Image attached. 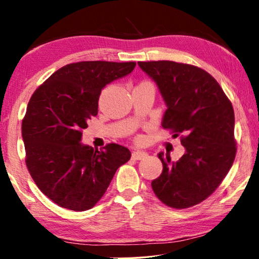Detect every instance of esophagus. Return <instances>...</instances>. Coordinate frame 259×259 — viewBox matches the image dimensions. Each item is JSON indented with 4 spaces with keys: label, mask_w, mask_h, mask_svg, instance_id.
<instances>
[{
    "label": "esophagus",
    "mask_w": 259,
    "mask_h": 259,
    "mask_svg": "<svg viewBox=\"0 0 259 259\" xmlns=\"http://www.w3.org/2000/svg\"><path fill=\"white\" fill-rule=\"evenodd\" d=\"M148 156L147 152L144 151H134L132 153V158L135 160H140V159H143V158H146Z\"/></svg>",
    "instance_id": "1"
}]
</instances>
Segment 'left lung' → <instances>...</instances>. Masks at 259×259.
I'll return each instance as SVG.
<instances>
[{"instance_id":"1","label":"left lung","mask_w":259,"mask_h":259,"mask_svg":"<svg viewBox=\"0 0 259 259\" xmlns=\"http://www.w3.org/2000/svg\"><path fill=\"white\" fill-rule=\"evenodd\" d=\"M138 63L165 100L162 127L174 137L181 134L185 148L178 161L158 155L162 173L151 182L153 192L175 209L198 205L219 188L233 165L237 143L232 103L201 68L168 60Z\"/></svg>"}]
</instances>
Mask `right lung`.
I'll use <instances>...</instances> for the list:
<instances>
[{"instance_id":"1","label":"right lung","mask_w":259,"mask_h":259,"mask_svg":"<svg viewBox=\"0 0 259 259\" xmlns=\"http://www.w3.org/2000/svg\"><path fill=\"white\" fill-rule=\"evenodd\" d=\"M137 63L80 61L63 66L36 89L22 119L26 166L35 184L58 206L84 211L97 205L116 170L131 159L128 149L103 150L79 143L98 115L102 89L132 72Z\"/></svg>"}]
</instances>
